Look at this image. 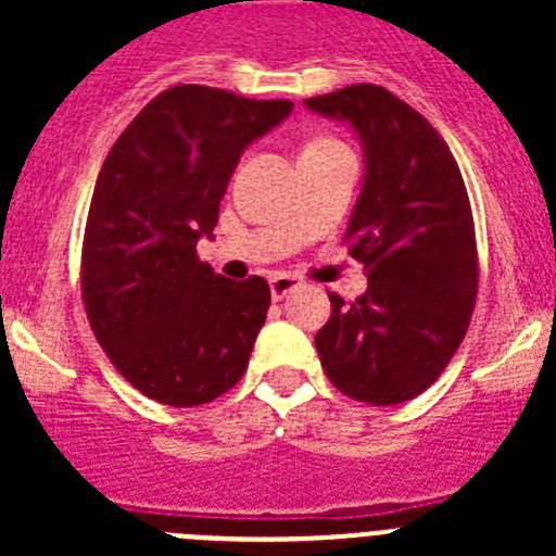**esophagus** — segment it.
Listing matches in <instances>:
<instances>
[{"label": "esophagus", "instance_id": "esophagus-1", "mask_svg": "<svg viewBox=\"0 0 556 556\" xmlns=\"http://www.w3.org/2000/svg\"><path fill=\"white\" fill-rule=\"evenodd\" d=\"M301 278L298 275H289V273H275L269 275V292H273V301H283L289 292L301 287Z\"/></svg>", "mask_w": 556, "mask_h": 556}]
</instances>
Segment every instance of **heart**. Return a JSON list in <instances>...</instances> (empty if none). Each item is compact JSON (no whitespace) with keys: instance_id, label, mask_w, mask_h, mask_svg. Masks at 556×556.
Listing matches in <instances>:
<instances>
[{"instance_id":"obj_1","label":"heart","mask_w":556,"mask_h":556,"mask_svg":"<svg viewBox=\"0 0 556 556\" xmlns=\"http://www.w3.org/2000/svg\"><path fill=\"white\" fill-rule=\"evenodd\" d=\"M323 144H337V141H331V139H314L308 147H323Z\"/></svg>"}]
</instances>
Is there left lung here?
<instances>
[{
  "instance_id": "1",
  "label": "left lung",
  "mask_w": 556,
  "mask_h": 556,
  "mask_svg": "<svg viewBox=\"0 0 556 556\" xmlns=\"http://www.w3.org/2000/svg\"><path fill=\"white\" fill-rule=\"evenodd\" d=\"M351 122L365 144V186L345 230L367 292L331 298L314 345L339 392L372 406L412 401L448 367L479 292L473 211L443 136L372 83L306 100Z\"/></svg>"
}]
</instances>
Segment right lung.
<instances>
[{"label":"right lung","instance_id":"obj_1","mask_svg":"<svg viewBox=\"0 0 556 556\" xmlns=\"http://www.w3.org/2000/svg\"><path fill=\"white\" fill-rule=\"evenodd\" d=\"M289 111V100L172 86L102 164L83 236V303L113 367L159 404H208L248 370L269 287L217 275L198 239L217 228L244 147Z\"/></svg>","mask_w":556,"mask_h":556}]
</instances>
